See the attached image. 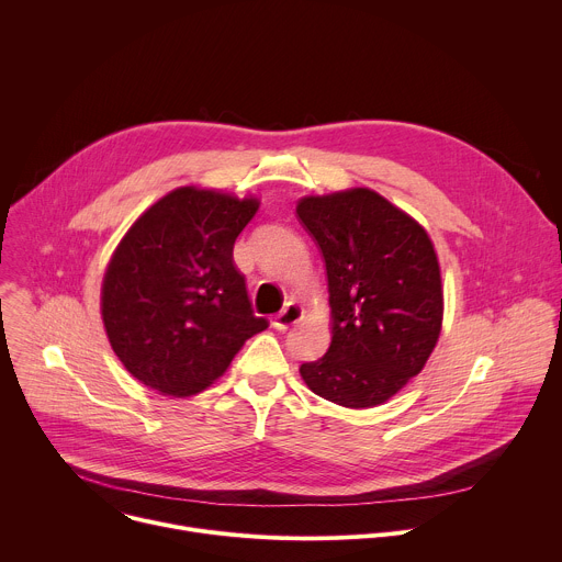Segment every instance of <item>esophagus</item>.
I'll list each match as a JSON object with an SVG mask.
<instances>
[{"label": "esophagus", "instance_id": "obj_1", "mask_svg": "<svg viewBox=\"0 0 562 562\" xmlns=\"http://www.w3.org/2000/svg\"><path fill=\"white\" fill-rule=\"evenodd\" d=\"M302 313H304V311H302L300 304L286 302L284 308L271 317V327L278 329V331H286L289 327H293V325L297 323V319L302 317Z\"/></svg>", "mask_w": 562, "mask_h": 562}]
</instances>
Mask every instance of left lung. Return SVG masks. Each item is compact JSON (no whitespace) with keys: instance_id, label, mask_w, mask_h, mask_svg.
Segmentation results:
<instances>
[{"instance_id":"obj_1","label":"left lung","mask_w":562,"mask_h":562,"mask_svg":"<svg viewBox=\"0 0 562 562\" xmlns=\"http://www.w3.org/2000/svg\"><path fill=\"white\" fill-rule=\"evenodd\" d=\"M297 217L325 258L329 351L306 386L349 409L386 403L418 375L442 327L440 267L427 231L371 189L302 198Z\"/></svg>"}]
</instances>
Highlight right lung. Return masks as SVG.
<instances>
[{
    "mask_svg": "<svg viewBox=\"0 0 562 562\" xmlns=\"http://www.w3.org/2000/svg\"><path fill=\"white\" fill-rule=\"evenodd\" d=\"M256 198L182 187L122 237L102 282V319L122 364L167 395H195L269 323L254 315L235 237Z\"/></svg>",
    "mask_w": 562,
    "mask_h": 562,
    "instance_id": "obj_1",
    "label": "right lung"
}]
</instances>
